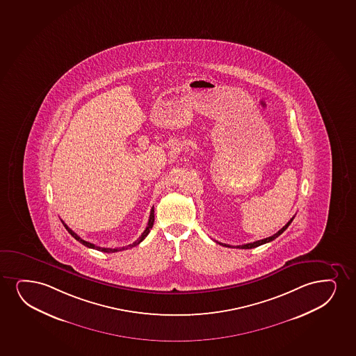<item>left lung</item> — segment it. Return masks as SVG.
Listing matches in <instances>:
<instances>
[{
  "mask_svg": "<svg viewBox=\"0 0 356 356\" xmlns=\"http://www.w3.org/2000/svg\"><path fill=\"white\" fill-rule=\"evenodd\" d=\"M293 218H295V216H293V218H291V219L288 221V224H286L285 226H283V227H282V229H280V231L277 232V234H273V236L267 237V238L260 239V241H257V242H252V243L243 244V245H236L234 248H238V249H252V248H257L259 247V245H262V244L268 243V242H270V241H273V239L277 238L278 236H280V234H283L285 229H288L289 225H290V224H291V221L293 220ZM216 243L221 244V245H224V247H232V245L220 243V242H216Z\"/></svg>",
  "mask_w": 356,
  "mask_h": 356,
  "instance_id": "1",
  "label": "left lung"
}]
</instances>
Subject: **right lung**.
Returning a JSON list of instances; mask_svg holds the SVG:
<instances>
[{
    "mask_svg": "<svg viewBox=\"0 0 356 356\" xmlns=\"http://www.w3.org/2000/svg\"><path fill=\"white\" fill-rule=\"evenodd\" d=\"M61 222H63V225L65 226V229H67L68 234H71V236H72L73 238H76L78 242H81V244H84L86 247L88 248H92V249H96V250H99V252H122V250H125V249H130V248L136 247V245H138V244L143 241L147 236H148L149 232H150V229H152V227H153L154 225V207L152 208V211H150V216H149V220H148V225H147V227H145V229L143 231V234H140V238H137V241H135L134 243L129 244V245H125V247L122 248H102V247H97V245H95V244L90 243V242H86V241H84V239H81L78 234L74 232V231H72V229H70L65 222H63V220H61Z\"/></svg>",
    "mask_w": 356,
    "mask_h": 356,
    "instance_id": "obj_1",
    "label": "right lung"
}]
</instances>
